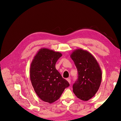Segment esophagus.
Returning <instances> with one entry per match:
<instances>
[{"label":"esophagus","mask_w":121,"mask_h":121,"mask_svg":"<svg viewBox=\"0 0 121 121\" xmlns=\"http://www.w3.org/2000/svg\"><path fill=\"white\" fill-rule=\"evenodd\" d=\"M66 79H67V80L68 81V82H69V83L70 84L71 83V79H69V78H67Z\"/></svg>","instance_id":"34e87169"}]
</instances>
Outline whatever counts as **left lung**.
<instances>
[{"mask_svg": "<svg viewBox=\"0 0 121 121\" xmlns=\"http://www.w3.org/2000/svg\"><path fill=\"white\" fill-rule=\"evenodd\" d=\"M78 72V79L73 92L78 99L87 101L93 98L100 87L102 73L96 59L86 50L74 49L70 55Z\"/></svg>", "mask_w": 121, "mask_h": 121, "instance_id": "8db88e82", "label": "left lung"}]
</instances>
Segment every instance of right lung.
<instances>
[{
  "instance_id": "1",
  "label": "right lung",
  "mask_w": 121,
  "mask_h": 121,
  "mask_svg": "<svg viewBox=\"0 0 121 121\" xmlns=\"http://www.w3.org/2000/svg\"><path fill=\"white\" fill-rule=\"evenodd\" d=\"M62 55L59 52L41 48L31 62V83L37 96L44 102L52 104L58 100L69 85L55 68L56 63Z\"/></svg>"
}]
</instances>
